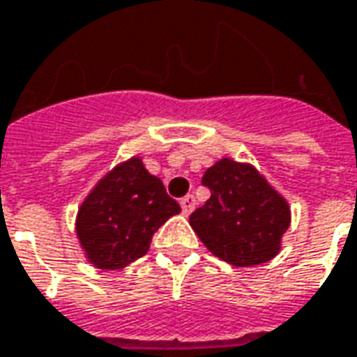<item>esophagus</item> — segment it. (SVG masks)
<instances>
[{"instance_id": "34e87169", "label": "esophagus", "mask_w": 357, "mask_h": 357, "mask_svg": "<svg viewBox=\"0 0 357 357\" xmlns=\"http://www.w3.org/2000/svg\"><path fill=\"white\" fill-rule=\"evenodd\" d=\"M179 204H181V211H183V214H191L193 211H195V197L193 195H185L181 201H179Z\"/></svg>"}]
</instances>
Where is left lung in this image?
<instances>
[{
	"label": "left lung",
	"mask_w": 357,
	"mask_h": 357,
	"mask_svg": "<svg viewBox=\"0 0 357 357\" xmlns=\"http://www.w3.org/2000/svg\"><path fill=\"white\" fill-rule=\"evenodd\" d=\"M208 201L189 216L211 253L236 266L271 261L290 226V208L265 178L248 164L222 158L204 172Z\"/></svg>",
	"instance_id": "1"
}]
</instances>
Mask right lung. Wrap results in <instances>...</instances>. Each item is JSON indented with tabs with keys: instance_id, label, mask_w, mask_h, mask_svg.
<instances>
[{
	"instance_id": "1",
	"label": "right lung",
	"mask_w": 357,
	"mask_h": 357,
	"mask_svg": "<svg viewBox=\"0 0 357 357\" xmlns=\"http://www.w3.org/2000/svg\"><path fill=\"white\" fill-rule=\"evenodd\" d=\"M179 204L160 179L131 158L109 172L79 208L77 236L91 263L98 268H123L143 257L156 230Z\"/></svg>"
}]
</instances>
